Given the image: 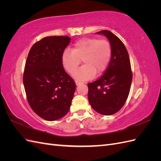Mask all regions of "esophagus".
Returning a JSON list of instances; mask_svg holds the SVG:
<instances>
[{
    "label": "esophagus",
    "mask_w": 161,
    "mask_h": 161,
    "mask_svg": "<svg viewBox=\"0 0 161 161\" xmlns=\"http://www.w3.org/2000/svg\"><path fill=\"white\" fill-rule=\"evenodd\" d=\"M75 83H76V85H80L81 83V82L79 81V80H76L75 81Z\"/></svg>",
    "instance_id": "obj_1"
}]
</instances>
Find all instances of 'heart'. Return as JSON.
Masks as SVG:
<instances>
[{"instance_id":"heart-1","label":"heart","mask_w":161,"mask_h":161,"mask_svg":"<svg viewBox=\"0 0 161 161\" xmlns=\"http://www.w3.org/2000/svg\"><path fill=\"white\" fill-rule=\"evenodd\" d=\"M111 56L110 43L106 40L84 38L76 42L71 51L66 50L62 56V63L70 74L74 73L80 65L81 60L84 65L77 70L73 77L79 80L92 79L97 73L108 67Z\"/></svg>"}]
</instances>
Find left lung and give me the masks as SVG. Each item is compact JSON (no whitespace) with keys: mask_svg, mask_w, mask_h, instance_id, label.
I'll return each instance as SVG.
<instances>
[{"mask_svg":"<svg viewBox=\"0 0 161 161\" xmlns=\"http://www.w3.org/2000/svg\"><path fill=\"white\" fill-rule=\"evenodd\" d=\"M111 47L108 69L98 80L88 84V99L92 108L98 113L111 115L121 109L128 99L132 80L130 58L127 50L113 33L103 30Z\"/></svg>","mask_w":161,"mask_h":161,"instance_id":"1","label":"left lung"}]
</instances>
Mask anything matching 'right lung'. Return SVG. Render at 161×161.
I'll use <instances>...</instances> for the list:
<instances>
[{
    "label": "right lung",
    "instance_id": "1",
    "mask_svg": "<svg viewBox=\"0 0 161 161\" xmlns=\"http://www.w3.org/2000/svg\"><path fill=\"white\" fill-rule=\"evenodd\" d=\"M70 40L68 36L46 37L33 44L27 58L23 80L28 103L37 115L47 121L67 114L76 89L62 63Z\"/></svg>",
    "mask_w": 161,
    "mask_h": 161
}]
</instances>
